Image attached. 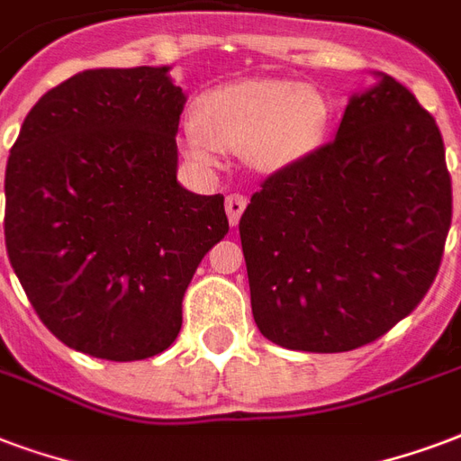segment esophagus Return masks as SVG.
I'll return each instance as SVG.
<instances>
[{
	"mask_svg": "<svg viewBox=\"0 0 461 461\" xmlns=\"http://www.w3.org/2000/svg\"><path fill=\"white\" fill-rule=\"evenodd\" d=\"M245 206H248V199H245L243 194H230V196H226V213L228 221H230V226H238V221L243 216Z\"/></svg>",
	"mask_w": 461,
	"mask_h": 461,
	"instance_id": "1",
	"label": "esophagus"
}]
</instances>
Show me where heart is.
Wrapping results in <instances>:
<instances>
[{
    "instance_id": "obj_1",
    "label": "heart",
    "mask_w": 461,
    "mask_h": 461,
    "mask_svg": "<svg viewBox=\"0 0 461 461\" xmlns=\"http://www.w3.org/2000/svg\"><path fill=\"white\" fill-rule=\"evenodd\" d=\"M330 106L323 92L289 79H243L211 89L185 128V148L202 165L218 152H245L265 172L292 167L323 143Z\"/></svg>"
}]
</instances>
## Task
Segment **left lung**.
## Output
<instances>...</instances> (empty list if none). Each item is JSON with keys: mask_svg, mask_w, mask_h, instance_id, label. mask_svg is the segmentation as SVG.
<instances>
[{"mask_svg": "<svg viewBox=\"0 0 461 461\" xmlns=\"http://www.w3.org/2000/svg\"><path fill=\"white\" fill-rule=\"evenodd\" d=\"M240 218L252 316L275 345L348 352L423 301L452 223L440 128L389 75L338 136L272 172Z\"/></svg>", "mask_w": 461, "mask_h": 461, "instance_id": "left-lung-1", "label": "left lung"}]
</instances>
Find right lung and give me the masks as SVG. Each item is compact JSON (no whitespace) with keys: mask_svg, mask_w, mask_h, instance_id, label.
<instances>
[{"mask_svg":"<svg viewBox=\"0 0 461 461\" xmlns=\"http://www.w3.org/2000/svg\"><path fill=\"white\" fill-rule=\"evenodd\" d=\"M169 68L85 70L38 99L5 177L6 255L68 348L112 362L167 349L223 196L177 185L185 95Z\"/></svg>","mask_w":461,"mask_h":461,"instance_id":"add662e5","label":"right lung"}]
</instances>
